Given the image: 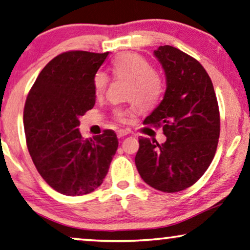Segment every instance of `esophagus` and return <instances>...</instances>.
<instances>
[{
    "mask_svg": "<svg viewBox=\"0 0 250 250\" xmlns=\"http://www.w3.org/2000/svg\"><path fill=\"white\" fill-rule=\"evenodd\" d=\"M129 133H130L129 130H125V129H120V130H118V131H117V135H118L119 138H122V137L129 135Z\"/></svg>",
    "mask_w": 250,
    "mask_h": 250,
    "instance_id": "esophagus-1",
    "label": "esophagus"
}]
</instances>
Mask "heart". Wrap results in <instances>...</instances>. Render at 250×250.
Here are the masks:
<instances>
[{"label": "heart", "instance_id": "b5f03b06", "mask_svg": "<svg viewBox=\"0 0 250 250\" xmlns=\"http://www.w3.org/2000/svg\"><path fill=\"white\" fill-rule=\"evenodd\" d=\"M112 71L118 78L128 80L125 97L131 100L142 110H148L159 103L163 94V78L144 56L137 53H124L112 61ZM108 77L98 71L94 76V88L96 94H103L106 89ZM115 118L125 121L126 112L122 108L115 110Z\"/></svg>", "mask_w": 250, "mask_h": 250}]
</instances>
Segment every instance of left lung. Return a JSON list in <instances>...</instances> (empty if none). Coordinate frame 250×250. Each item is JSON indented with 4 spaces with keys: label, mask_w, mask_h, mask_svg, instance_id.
<instances>
[{
    "label": "left lung",
    "mask_w": 250,
    "mask_h": 250,
    "mask_svg": "<svg viewBox=\"0 0 250 250\" xmlns=\"http://www.w3.org/2000/svg\"><path fill=\"white\" fill-rule=\"evenodd\" d=\"M164 70L167 89L144 124L163 126L167 140L139 138L135 163L147 185L178 192L198 181L212 163L220 137L215 91L200 63L170 45L154 51Z\"/></svg>",
    "instance_id": "left-lung-1"
}]
</instances>
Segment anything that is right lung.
Segmentation results:
<instances>
[{"label":"right lung","instance_id":"1","mask_svg":"<svg viewBox=\"0 0 250 250\" xmlns=\"http://www.w3.org/2000/svg\"><path fill=\"white\" fill-rule=\"evenodd\" d=\"M106 53L70 51L45 65L23 110L27 147L42 178L60 194L82 196L103 184L118 149L114 131L83 139L79 118L95 105L94 76Z\"/></svg>","mask_w":250,"mask_h":250}]
</instances>
